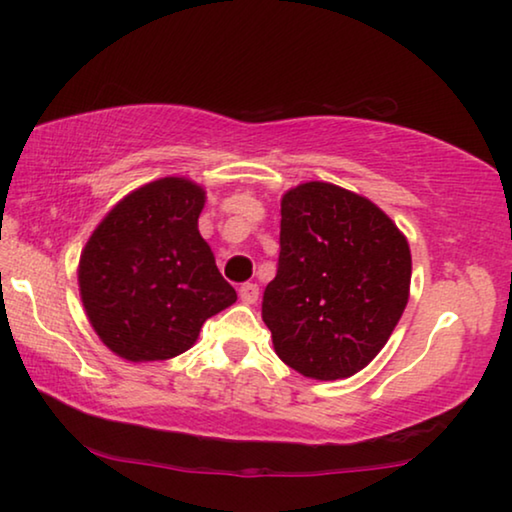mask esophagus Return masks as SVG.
Instances as JSON below:
<instances>
[{
	"instance_id": "1",
	"label": "esophagus",
	"mask_w": 512,
	"mask_h": 512,
	"mask_svg": "<svg viewBox=\"0 0 512 512\" xmlns=\"http://www.w3.org/2000/svg\"><path fill=\"white\" fill-rule=\"evenodd\" d=\"M239 298H241V302H246V305H255L257 298H259V287H257V284H253V282L241 284Z\"/></svg>"
}]
</instances>
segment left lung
Masks as SVG:
<instances>
[{
    "instance_id": "obj_1",
    "label": "left lung",
    "mask_w": 512,
    "mask_h": 512,
    "mask_svg": "<svg viewBox=\"0 0 512 512\" xmlns=\"http://www.w3.org/2000/svg\"><path fill=\"white\" fill-rule=\"evenodd\" d=\"M409 284V244L368 198L329 183L284 194L262 318L289 368L325 381L366 368L402 318Z\"/></svg>"
}]
</instances>
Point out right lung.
I'll use <instances>...</instances> for the list:
<instances>
[{
  "label": "right lung",
  "mask_w": 512,
  "mask_h": 512,
  "mask_svg": "<svg viewBox=\"0 0 512 512\" xmlns=\"http://www.w3.org/2000/svg\"><path fill=\"white\" fill-rule=\"evenodd\" d=\"M203 203V189L185 178L155 180L128 194L85 246L83 307L119 357H176L207 318L237 300L198 232Z\"/></svg>",
  "instance_id": "right-lung-1"
}]
</instances>
